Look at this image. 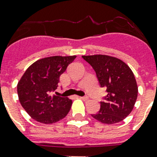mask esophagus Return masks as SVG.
Segmentation results:
<instances>
[{"label": "esophagus", "mask_w": 157, "mask_h": 157, "mask_svg": "<svg viewBox=\"0 0 157 157\" xmlns=\"http://www.w3.org/2000/svg\"><path fill=\"white\" fill-rule=\"evenodd\" d=\"M81 98L84 101H88L89 100V98H88V97H86V96H85V97H81Z\"/></svg>", "instance_id": "esophagus-1"}]
</instances>
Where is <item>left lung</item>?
<instances>
[{
	"mask_svg": "<svg viewBox=\"0 0 157 157\" xmlns=\"http://www.w3.org/2000/svg\"><path fill=\"white\" fill-rule=\"evenodd\" d=\"M82 58L92 66L101 87H105L107 92L100 103L99 112L91 116L103 124L122 121L130 114L138 97V86L132 70L115 57L95 54Z\"/></svg>",
	"mask_w": 157,
	"mask_h": 157,
	"instance_id": "obj_1",
	"label": "left lung"
}]
</instances>
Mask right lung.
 <instances>
[{
  "label": "right lung",
  "mask_w": 157,
  "mask_h": 157,
  "mask_svg": "<svg viewBox=\"0 0 157 157\" xmlns=\"http://www.w3.org/2000/svg\"><path fill=\"white\" fill-rule=\"evenodd\" d=\"M73 56H51L33 63L17 86L19 102L33 119L52 124L66 117L72 101L66 97L50 96L58 87L59 76L76 59Z\"/></svg>",
  "instance_id": "add662e5"
}]
</instances>
